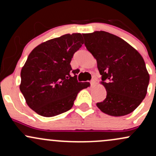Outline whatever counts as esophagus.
Here are the masks:
<instances>
[{"instance_id":"obj_1","label":"esophagus","mask_w":156,"mask_h":156,"mask_svg":"<svg viewBox=\"0 0 156 156\" xmlns=\"http://www.w3.org/2000/svg\"><path fill=\"white\" fill-rule=\"evenodd\" d=\"M91 85H92V86L95 85V80L92 79V80H91Z\"/></svg>"}]
</instances>
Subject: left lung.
I'll return each instance as SVG.
<instances>
[{"instance_id":"1","label":"left lung","mask_w":156,"mask_h":156,"mask_svg":"<svg viewBox=\"0 0 156 156\" xmlns=\"http://www.w3.org/2000/svg\"><path fill=\"white\" fill-rule=\"evenodd\" d=\"M86 48L97 60L106 98L101 112L121 117L133 112L145 98L150 75L140 53L122 39L105 31L83 34Z\"/></svg>"}]
</instances>
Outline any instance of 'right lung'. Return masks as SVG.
Segmentation results:
<instances>
[{"label":"right lung","mask_w":156,"mask_h":156,"mask_svg":"<svg viewBox=\"0 0 156 156\" xmlns=\"http://www.w3.org/2000/svg\"><path fill=\"white\" fill-rule=\"evenodd\" d=\"M83 44L81 34H67L42 42L28 55L21 69L20 89L27 105L39 115L51 117L67 112L78 93L90 86L78 82L79 69L73 70L70 65Z\"/></svg>","instance_id":"right-lung-1"}]
</instances>
